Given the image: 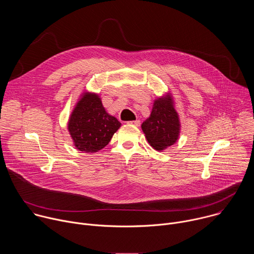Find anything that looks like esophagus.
<instances>
[{"label":"esophagus","instance_id":"34e87169","mask_svg":"<svg viewBox=\"0 0 254 254\" xmlns=\"http://www.w3.org/2000/svg\"><path fill=\"white\" fill-rule=\"evenodd\" d=\"M127 124H128V125H133V126H136V127H138V126L140 125V122H139V120H135V121H130V122H127Z\"/></svg>","mask_w":254,"mask_h":254}]
</instances>
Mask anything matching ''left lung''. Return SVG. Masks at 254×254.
<instances>
[{
	"label": "left lung",
	"instance_id": "1",
	"mask_svg": "<svg viewBox=\"0 0 254 254\" xmlns=\"http://www.w3.org/2000/svg\"><path fill=\"white\" fill-rule=\"evenodd\" d=\"M180 127L179 115L170 93L154 101L151 116L141 125L149 143L157 151L173 146L179 138Z\"/></svg>",
	"mask_w": 254,
	"mask_h": 254
}]
</instances>
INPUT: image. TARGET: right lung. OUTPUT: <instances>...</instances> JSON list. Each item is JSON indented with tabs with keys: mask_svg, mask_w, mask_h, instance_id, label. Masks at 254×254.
Listing matches in <instances>:
<instances>
[{
	"mask_svg": "<svg viewBox=\"0 0 254 254\" xmlns=\"http://www.w3.org/2000/svg\"><path fill=\"white\" fill-rule=\"evenodd\" d=\"M122 124L108 115L97 93L84 92L68 121V131L75 148L94 153L111 141Z\"/></svg>",
	"mask_w": 254,
	"mask_h": 254,
	"instance_id": "add662e5",
	"label": "right lung"
}]
</instances>
